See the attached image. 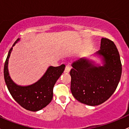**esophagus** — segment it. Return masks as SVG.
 Returning a JSON list of instances; mask_svg holds the SVG:
<instances>
[{"instance_id":"1","label":"esophagus","mask_w":129,"mask_h":129,"mask_svg":"<svg viewBox=\"0 0 129 129\" xmlns=\"http://www.w3.org/2000/svg\"><path fill=\"white\" fill-rule=\"evenodd\" d=\"M71 66H70L69 64H67V66H66V69H65L64 72L66 73H69L70 72V71H71Z\"/></svg>"}]
</instances>
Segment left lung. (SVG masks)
<instances>
[{
    "instance_id": "left-lung-1",
    "label": "left lung",
    "mask_w": 129,
    "mask_h": 129,
    "mask_svg": "<svg viewBox=\"0 0 129 129\" xmlns=\"http://www.w3.org/2000/svg\"><path fill=\"white\" fill-rule=\"evenodd\" d=\"M96 54L103 60V66L82 58L74 62L70 71L71 90L75 99L91 106L101 104L116 90L122 74L119 51L114 42L102 38Z\"/></svg>"
}]
</instances>
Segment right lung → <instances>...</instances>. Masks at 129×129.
Wrapping results in <instances>:
<instances>
[{
	"instance_id": "add662e5",
	"label": "right lung",
	"mask_w": 129,
	"mask_h": 129,
	"mask_svg": "<svg viewBox=\"0 0 129 129\" xmlns=\"http://www.w3.org/2000/svg\"><path fill=\"white\" fill-rule=\"evenodd\" d=\"M20 39H18L14 42L12 47ZM12 47L9 50L4 69V79L7 89L13 99L26 110L32 112L41 110L52 101L53 88L64 71L66 66L62 64L58 67L50 66L44 75L36 83L28 86L18 85L12 81L8 71L9 58Z\"/></svg>"
}]
</instances>
